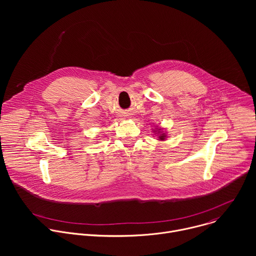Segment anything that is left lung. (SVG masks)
Wrapping results in <instances>:
<instances>
[{
    "label": "left lung",
    "instance_id": "1",
    "mask_svg": "<svg viewBox=\"0 0 256 256\" xmlns=\"http://www.w3.org/2000/svg\"><path fill=\"white\" fill-rule=\"evenodd\" d=\"M159 138H160V140H163L165 138V134H161Z\"/></svg>",
    "mask_w": 256,
    "mask_h": 256
}]
</instances>
